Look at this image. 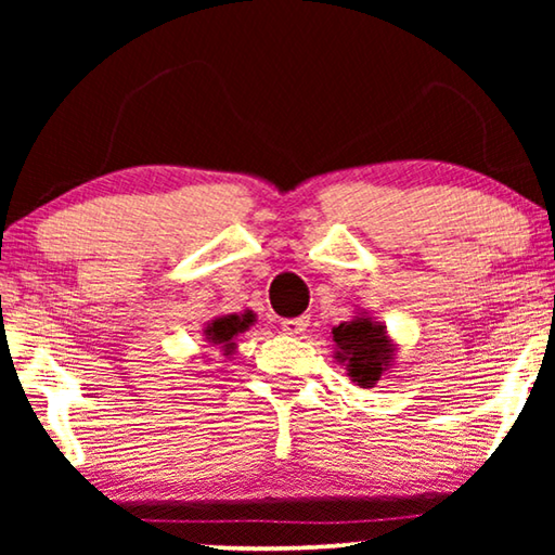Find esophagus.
<instances>
[{
    "label": "esophagus",
    "instance_id": "esophagus-1",
    "mask_svg": "<svg viewBox=\"0 0 555 555\" xmlns=\"http://www.w3.org/2000/svg\"><path fill=\"white\" fill-rule=\"evenodd\" d=\"M310 323L308 315H300V318H287V321H283V331L287 333V336H300V333H306Z\"/></svg>",
    "mask_w": 555,
    "mask_h": 555
}]
</instances>
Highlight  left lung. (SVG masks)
<instances>
[{
  "label": "left lung",
  "instance_id": "left-lung-1",
  "mask_svg": "<svg viewBox=\"0 0 555 555\" xmlns=\"http://www.w3.org/2000/svg\"><path fill=\"white\" fill-rule=\"evenodd\" d=\"M331 333L336 344L333 359L346 366V376L356 386L374 389L386 374H391L393 361H397V344L386 325L371 318L366 310L336 325Z\"/></svg>",
  "mask_w": 555,
  "mask_h": 555
}]
</instances>
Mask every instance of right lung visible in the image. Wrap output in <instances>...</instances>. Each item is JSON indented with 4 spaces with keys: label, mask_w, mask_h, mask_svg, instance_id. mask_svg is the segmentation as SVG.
<instances>
[{
    "label": "right lung",
    "mask_w": 555,
    "mask_h": 555,
    "mask_svg": "<svg viewBox=\"0 0 555 555\" xmlns=\"http://www.w3.org/2000/svg\"><path fill=\"white\" fill-rule=\"evenodd\" d=\"M255 321H257V315L253 313V310H245V313L219 315L202 328L204 340H207L209 346H217L219 351H222L224 359H230V356L237 351V340L234 338H237L240 333L249 331V325H255Z\"/></svg>",
    "instance_id": "1"
}]
</instances>
